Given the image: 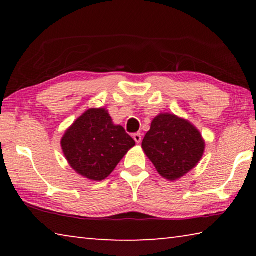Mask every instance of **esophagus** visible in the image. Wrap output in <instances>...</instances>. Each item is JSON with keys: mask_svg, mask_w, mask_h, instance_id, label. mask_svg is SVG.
I'll list each match as a JSON object with an SVG mask.
<instances>
[{"mask_svg": "<svg viewBox=\"0 0 256 256\" xmlns=\"http://www.w3.org/2000/svg\"><path fill=\"white\" fill-rule=\"evenodd\" d=\"M133 138H134V141L136 142V144H140L141 140H142V134H141L140 132L134 133V134H133Z\"/></svg>", "mask_w": 256, "mask_h": 256, "instance_id": "1", "label": "esophagus"}]
</instances>
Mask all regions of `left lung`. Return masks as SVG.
I'll use <instances>...</instances> for the list:
<instances>
[{
  "instance_id": "8db88e82",
  "label": "left lung",
  "mask_w": 256,
  "mask_h": 256,
  "mask_svg": "<svg viewBox=\"0 0 256 256\" xmlns=\"http://www.w3.org/2000/svg\"><path fill=\"white\" fill-rule=\"evenodd\" d=\"M142 148L160 175L175 180L200 162L204 141L188 120L172 114H160L151 123Z\"/></svg>"
}]
</instances>
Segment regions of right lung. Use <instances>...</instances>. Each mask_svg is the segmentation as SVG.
Listing matches in <instances>:
<instances>
[{
    "label": "right lung",
    "mask_w": 256,
    "mask_h": 256,
    "mask_svg": "<svg viewBox=\"0 0 256 256\" xmlns=\"http://www.w3.org/2000/svg\"><path fill=\"white\" fill-rule=\"evenodd\" d=\"M134 144L136 142L120 125L112 124L104 108L86 110L60 141L73 170L92 180H105Z\"/></svg>",
    "instance_id": "add662e5"
}]
</instances>
